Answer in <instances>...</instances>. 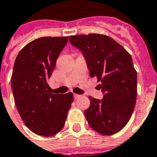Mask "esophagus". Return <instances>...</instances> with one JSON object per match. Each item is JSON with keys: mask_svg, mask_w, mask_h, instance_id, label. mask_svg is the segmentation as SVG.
Returning a JSON list of instances; mask_svg holds the SVG:
<instances>
[{"mask_svg": "<svg viewBox=\"0 0 157 157\" xmlns=\"http://www.w3.org/2000/svg\"><path fill=\"white\" fill-rule=\"evenodd\" d=\"M74 99H78V98H79L80 95H79V94H74Z\"/></svg>", "mask_w": 157, "mask_h": 157, "instance_id": "esophagus-1", "label": "esophagus"}]
</instances>
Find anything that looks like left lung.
<instances>
[{
    "label": "left lung",
    "instance_id": "8db88e82",
    "mask_svg": "<svg viewBox=\"0 0 157 157\" xmlns=\"http://www.w3.org/2000/svg\"><path fill=\"white\" fill-rule=\"evenodd\" d=\"M82 52L90 77L100 82L103 99L90 97L84 115L93 130L103 136L121 130L130 121L137 95V74L131 56L115 40L101 34L69 36Z\"/></svg>",
    "mask_w": 157,
    "mask_h": 157
}]
</instances>
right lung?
<instances>
[{"mask_svg":"<svg viewBox=\"0 0 157 157\" xmlns=\"http://www.w3.org/2000/svg\"><path fill=\"white\" fill-rule=\"evenodd\" d=\"M67 41V36L37 38L25 46L15 61L11 79L15 104L25 124L42 136L63 128L74 101L72 93L52 94L47 83Z\"/></svg>","mask_w":157,"mask_h":157,"instance_id":"right-lung-1","label":"right lung"}]
</instances>
